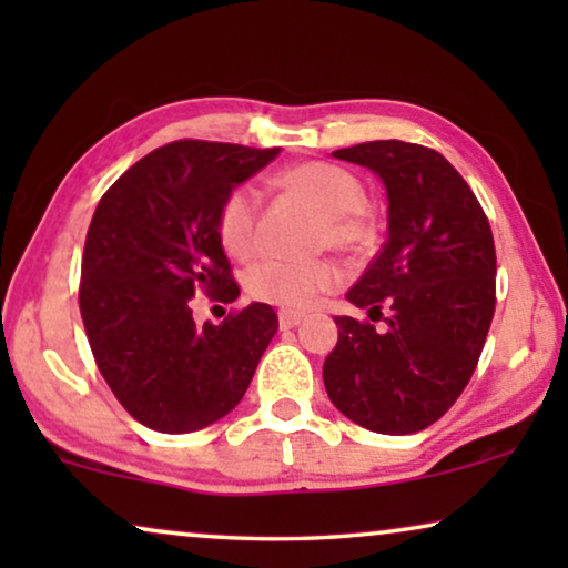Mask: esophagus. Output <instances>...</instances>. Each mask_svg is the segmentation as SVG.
<instances>
[{
  "instance_id": "34e87169",
  "label": "esophagus",
  "mask_w": 568,
  "mask_h": 568,
  "mask_svg": "<svg viewBox=\"0 0 568 568\" xmlns=\"http://www.w3.org/2000/svg\"><path fill=\"white\" fill-rule=\"evenodd\" d=\"M302 321H305V315H300V313H286V310L278 313V328H282V331L297 328Z\"/></svg>"
}]
</instances>
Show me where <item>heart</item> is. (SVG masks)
<instances>
[{
	"label": "heart",
	"mask_w": 568,
	"mask_h": 568,
	"mask_svg": "<svg viewBox=\"0 0 568 568\" xmlns=\"http://www.w3.org/2000/svg\"><path fill=\"white\" fill-rule=\"evenodd\" d=\"M282 189L310 201L325 214L323 243L341 251H359L367 243V222L362 216L364 185L348 170L331 162H297L276 175ZM258 191L235 185L216 209V237L235 258H251L258 247ZM344 284V271L333 261H282L255 263L245 274V292L255 302L282 307L286 313L313 307L323 294Z\"/></svg>",
	"instance_id": "1"
}]
</instances>
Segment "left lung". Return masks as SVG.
<instances>
[{
  "label": "left lung",
  "mask_w": 568,
  "mask_h": 568,
  "mask_svg": "<svg viewBox=\"0 0 568 568\" xmlns=\"http://www.w3.org/2000/svg\"><path fill=\"white\" fill-rule=\"evenodd\" d=\"M379 175L387 240L346 300L386 331L336 317L323 383L341 414L377 434H414L453 408L476 372L496 305L491 224L463 175L429 146L379 139L336 150Z\"/></svg>",
  "instance_id": "1"
}]
</instances>
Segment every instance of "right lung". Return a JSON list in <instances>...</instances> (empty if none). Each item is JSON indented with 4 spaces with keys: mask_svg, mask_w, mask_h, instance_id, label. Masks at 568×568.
Returning a JSON list of instances; mask_svg holds the SVG:
<instances>
[{
    "mask_svg": "<svg viewBox=\"0 0 568 568\" xmlns=\"http://www.w3.org/2000/svg\"><path fill=\"white\" fill-rule=\"evenodd\" d=\"M276 154L278 146L170 142L134 162L92 214L80 282L84 333L115 398L154 432H196L227 416L278 328L263 302L220 325H196L191 310L196 294L237 300L216 209Z\"/></svg>",
    "mask_w": 568,
    "mask_h": 568,
    "instance_id": "right-lung-1",
    "label": "right lung"
}]
</instances>
